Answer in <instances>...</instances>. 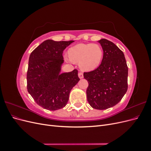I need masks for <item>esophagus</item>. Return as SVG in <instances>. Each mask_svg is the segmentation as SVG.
Returning <instances> with one entry per match:
<instances>
[{
	"mask_svg": "<svg viewBox=\"0 0 151 151\" xmlns=\"http://www.w3.org/2000/svg\"><path fill=\"white\" fill-rule=\"evenodd\" d=\"M78 76H79V77L80 79H83V77H84V76H83V73H81V72H79V74H78Z\"/></svg>",
	"mask_w": 151,
	"mask_h": 151,
	"instance_id": "1",
	"label": "esophagus"
}]
</instances>
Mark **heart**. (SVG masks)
<instances>
[{
	"label": "heart",
	"instance_id": "heart-1",
	"mask_svg": "<svg viewBox=\"0 0 151 151\" xmlns=\"http://www.w3.org/2000/svg\"><path fill=\"white\" fill-rule=\"evenodd\" d=\"M70 60L79 63L80 69L89 72L96 69L101 63L103 50L98 44L79 43L68 50Z\"/></svg>",
	"mask_w": 151,
	"mask_h": 151
}]
</instances>
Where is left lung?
<instances>
[{
    "label": "left lung",
    "mask_w": 151,
    "mask_h": 151,
    "mask_svg": "<svg viewBox=\"0 0 151 151\" xmlns=\"http://www.w3.org/2000/svg\"><path fill=\"white\" fill-rule=\"evenodd\" d=\"M103 50V57L96 69L84 72L88 82L87 99L90 106L106 109L119 103L128 89V67L122 50L106 39L98 41Z\"/></svg>",
    "instance_id": "obj_1"
}]
</instances>
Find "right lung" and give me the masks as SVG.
<instances>
[{"instance_id": "1", "label": "right lung", "mask_w": 151, "mask_h": 151, "mask_svg": "<svg viewBox=\"0 0 151 151\" xmlns=\"http://www.w3.org/2000/svg\"><path fill=\"white\" fill-rule=\"evenodd\" d=\"M74 42L45 40L29 56L27 89L35 102L48 110L65 107L70 91L80 80L76 69L61 73L63 50Z\"/></svg>"}]
</instances>
